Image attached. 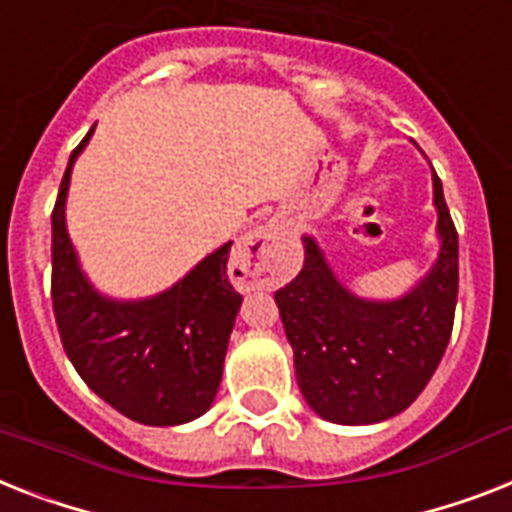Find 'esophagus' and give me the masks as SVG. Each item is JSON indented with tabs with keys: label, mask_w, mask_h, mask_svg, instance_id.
<instances>
[{
	"label": "esophagus",
	"mask_w": 512,
	"mask_h": 512,
	"mask_svg": "<svg viewBox=\"0 0 512 512\" xmlns=\"http://www.w3.org/2000/svg\"><path fill=\"white\" fill-rule=\"evenodd\" d=\"M278 236H281V231H278L276 223H265V226L244 236L242 244L234 249V268L244 273V286L268 284L276 278Z\"/></svg>",
	"instance_id": "esophagus-1"
}]
</instances>
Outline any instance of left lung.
I'll list each match as a JSON object with an SVG mask.
<instances>
[{"instance_id":"obj_1","label":"left lung","mask_w":512,"mask_h":512,"mask_svg":"<svg viewBox=\"0 0 512 512\" xmlns=\"http://www.w3.org/2000/svg\"><path fill=\"white\" fill-rule=\"evenodd\" d=\"M442 252L413 292L394 302L357 299L305 236V265L278 289L297 384L326 421L360 426L402 413L442 360L458 302V231L434 173Z\"/></svg>"}]
</instances>
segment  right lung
I'll list each match as a JSON object with an SVG mask.
<instances>
[{"instance_id": "right-lung-1", "label": "right lung", "mask_w": 512, "mask_h": 512, "mask_svg": "<svg viewBox=\"0 0 512 512\" xmlns=\"http://www.w3.org/2000/svg\"><path fill=\"white\" fill-rule=\"evenodd\" d=\"M73 149L52 210V307L78 376L118 413L144 426H178L213 405L242 294L228 281L231 242L173 289L139 302L99 297L65 231Z\"/></svg>"}]
</instances>
